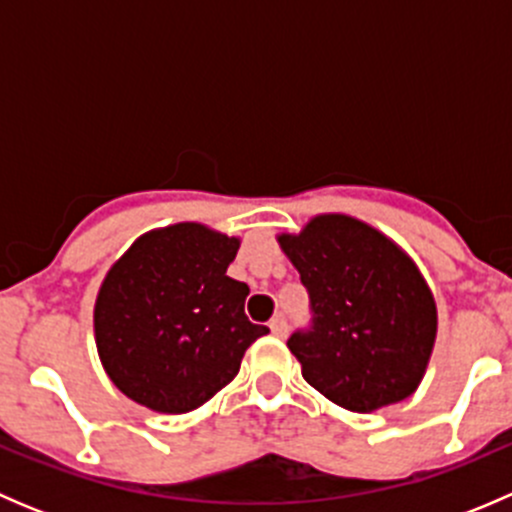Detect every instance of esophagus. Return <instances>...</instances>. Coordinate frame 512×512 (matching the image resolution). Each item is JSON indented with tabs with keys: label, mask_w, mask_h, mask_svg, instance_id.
<instances>
[{
	"label": "esophagus",
	"mask_w": 512,
	"mask_h": 512,
	"mask_svg": "<svg viewBox=\"0 0 512 512\" xmlns=\"http://www.w3.org/2000/svg\"><path fill=\"white\" fill-rule=\"evenodd\" d=\"M270 329H272V334H275V337H287L289 324H287L285 314H277V317L270 322Z\"/></svg>",
	"instance_id": "34e87169"
}]
</instances>
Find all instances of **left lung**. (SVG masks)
<instances>
[{
    "label": "left lung",
    "mask_w": 512,
    "mask_h": 512,
    "mask_svg": "<svg viewBox=\"0 0 512 512\" xmlns=\"http://www.w3.org/2000/svg\"><path fill=\"white\" fill-rule=\"evenodd\" d=\"M280 245L309 294V327L287 339L307 384L361 414L414 394L436 342V302L414 262L347 215H319Z\"/></svg>",
    "instance_id": "left-lung-1"
}]
</instances>
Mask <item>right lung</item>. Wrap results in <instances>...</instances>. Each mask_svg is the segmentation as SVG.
I'll return each mask as SVG.
<instances>
[{
    "label": "right lung",
    "mask_w": 512,
    "mask_h": 512,
    "mask_svg": "<svg viewBox=\"0 0 512 512\" xmlns=\"http://www.w3.org/2000/svg\"><path fill=\"white\" fill-rule=\"evenodd\" d=\"M237 247V237L178 223L138 237L111 267L94 309L96 347L128 399L158 414L198 409L270 332L247 319L250 287L227 277Z\"/></svg>",
    "instance_id": "obj_1"
}]
</instances>
